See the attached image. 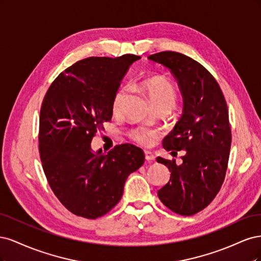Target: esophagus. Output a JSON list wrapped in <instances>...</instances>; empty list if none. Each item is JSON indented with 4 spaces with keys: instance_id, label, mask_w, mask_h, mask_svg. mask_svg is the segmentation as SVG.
I'll return each mask as SVG.
<instances>
[{
    "instance_id": "34e87169",
    "label": "esophagus",
    "mask_w": 261,
    "mask_h": 261,
    "mask_svg": "<svg viewBox=\"0 0 261 261\" xmlns=\"http://www.w3.org/2000/svg\"><path fill=\"white\" fill-rule=\"evenodd\" d=\"M145 159H146L147 161H153V160L155 159V156L153 155L152 152L145 151Z\"/></svg>"
}]
</instances>
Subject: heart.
Listing matches in <instances>:
<instances>
[{"label": "heart", "mask_w": 261, "mask_h": 261, "mask_svg": "<svg viewBox=\"0 0 261 261\" xmlns=\"http://www.w3.org/2000/svg\"><path fill=\"white\" fill-rule=\"evenodd\" d=\"M143 87L148 93L150 101L152 102V105L155 108L161 106H168L172 108L174 106L176 101V91L174 86H173L169 81L160 77L150 78V80L146 81L143 84ZM125 96V88H121L116 91L112 102L113 113L120 112ZM156 130L145 127V126H138V127L133 128L129 132V137L141 146L151 145L156 138Z\"/></svg>", "instance_id": "b5f03b06"}]
</instances>
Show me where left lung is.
Wrapping results in <instances>:
<instances>
[{"label": "left lung", "instance_id": "8db88e82", "mask_svg": "<svg viewBox=\"0 0 261 261\" xmlns=\"http://www.w3.org/2000/svg\"><path fill=\"white\" fill-rule=\"evenodd\" d=\"M148 59L171 70L184 100L183 115L163 139V148L186 153L180 164L158 158L171 172L158 196L171 211L193 216L215 199L224 181L232 141L226 101L215 77L197 61L172 51Z\"/></svg>", "mask_w": 261, "mask_h": 261}]
</instances>
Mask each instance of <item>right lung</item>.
I'll list each match as a JSON object with an SVG mask.
<instances>
[{
    "instance_id": "right-lung-1",
    "label": "right lung",
    "mask_w": 261,
    "mask_h": 261,
    "mask_svg": "<svg viewBox=\"0 0 261 261\" xmlns=\"http://www.w3.org/2000/svg\"><path fill=\"white\" fill-rule=\"evenodd\" d=\"M140 57L88 58L62 72L49 87L39 117V153L48 183L68 211L97 219L121 200L130 173L145 161L140 148L122 144L108 153L91 140L111 121L122 78Z\"/></svg>"
}]
</instances>
